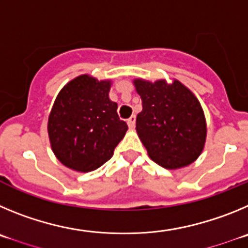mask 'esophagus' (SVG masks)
Listing matches in <instances>:
<instances>
[{
  "instance_id": "1",
  "label": "esophagus",
  "mask_w": 248,
  "mask_h": 248,
  "mask_svg": "<svg viewBox=\"0 0 248 248\" xmlns=\"http://www.w3.org/2000/svg\"><path fill=\"white\" fill-rule=\"evenodd\" d=\"M127 124H128L129 128H133V127H135V124H136V116L135 115L131 116V117L127 120Z\"/></svg>"
}]
</instances>
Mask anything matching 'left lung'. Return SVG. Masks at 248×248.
Returning a JSON list of instances; mask_svg holds the SVG:
<instances>
[{"label":"left lung","instance_id":"obj_1","mask_svg":"<svg viewBox=\"0 0 248 248\" xmlns=\"http://www.w3.org/2000/svg\"><path fill=\"white\" fill-rule=\"evenodd\" d=\"M142 99L136 129L152 160L167 169L188 166L204 148L206 124L202 108L191 91L174 80H135Z\"/></svg>","mask_w":248,"mask_h":248}]
</instances>
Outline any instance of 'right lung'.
<instances>
[{
  "instance_id": "obj_1",
  "label": "right lung",
  "mask_w": 248,
  "mask_h": 248,
  "mask_svg": "<svg viewBox=\"0 0 248 248\" xmlns=\"http://www.w3.org/2000/svg\"><path fill=\"white\" fill-rule=\"evenodd\" d=\"M110 81L81 75L68 82L49 115L48 133L54 155L68 168L91 171L113 155L127 124L108 99Z\"/></svg>"
}]
</instances>
